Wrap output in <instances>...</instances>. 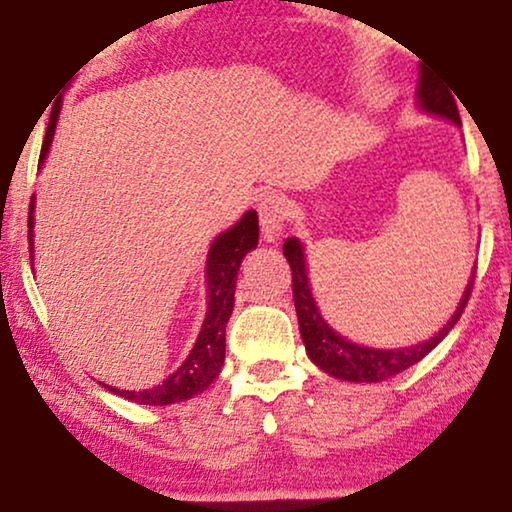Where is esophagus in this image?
I'll return each mask as SVG.
<instances>
[{
	"label": "esophagus",
	"instance_id": "esophagus-1",
	"mask_svg": "<svg viewBox=\"0 0 512 512\" xmlns=\"http://www.w3.org/2000/svg\"><path fill=\"white\" fill-rule=\"evenodd\" d=\"M260 224H262V234L267 241H276L278 234H281L285 220L290 215V201L285 199L283 194H264V199L260 201Z\"/></svg>",
	"mask_w": 512,
	"mask_h": 512
}]
</instances>
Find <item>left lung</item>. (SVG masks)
Returning <instances> with one entry per match:
<instances>
[{"mask_svg": "<svg viewBox=\"0 0 512 512\" xmlns=\"http://www.w3.org/2000/svg\"><path fill=\"white\" fill-rule=\"evenodd\" d=\"M452 91H449V88L442 84L433 72H428L426 67L421 65V77L417 86V100L421 109L428 114H435V117L454 121L456 126H461L459 109H456V100H454L456 93L452 95ZM283 255L285 260L290 262V269H292V297H295L299 332H302L306 353H309V358L320 367V370L330 374V377H337L344 381H367V384H374V381H384L388 377H393V374L407 370V367H412L414 363H419L421 358H426L428 353H431L435 346L447 337V332L456 325V320L461 318L475 281V274H473L466 285V290H463V297L459 306H456L454 316L449 318L447 325L442 327L438 335L428 339V342L405 346V349H391V351L370 349V346H358L349 342L346 337L337 335V332L325 323L323 316H320L316 299L311 295L302 243H299L297 238H288V241L283 243Z\"/></svg>", "mask_w": 512, "mask_h": 512, "instance_id": "left-lung-1", "label": "left lung"}]
</instances>
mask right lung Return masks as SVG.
I'll return each mask as SVG.
<instances>
[{
	"instance_id": "1",
	"label": "right lung",
	"mask_w": 512,
	"mask_h": 512,
	"mask_svg": "<svg viewBox=\"0 0 512 512\" xmlns=\"http://www.w3.org/2000/svg\"><path fill=\"white\" fill-rule=\"evenodd\" d=\"M58 112L60 107H53L49 128H46V138L42 145V154H39V163L46 159V152H49L51 147L53 133H56ZM32 213H34V199L30 203V252L34 250ZM257 238H260L257 213L255 210H248V213H245L234 227L222 231V234L213 241V245H210L208 260H206L208 311H206V320H203L201 325L199 339H196L194 349L187 356L185 363L177 367L168 379H163L161 384H156L154 388H145V391H121V388H114L107 384L105 388L121 395V398L131 400V403L161 405V407L182 403V400H189L194 398V395L206 391L224 365V330H227L229 316L231 311H234V290H236L238 269H241L243 257L257 245Z\"/></svg>"
}]
</instances>
